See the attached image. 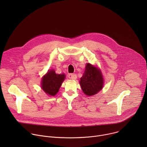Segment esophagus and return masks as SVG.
<instances>
[{
  "mask_svg": "<svg viewBox=\"0 0 147 147\" xmlns=\"http://www.w3.org/2000/svg\"><path fill=\"white\" fill-rule=\"evenodd\" d=\"M69 78L71 79V80H76L77 78V75L75 74H73V73H70L69 74Z\"/></svg>",
  "mask_w": 147,
  "mask_h": 147,
  "instance_id": "34e87169",
  "label": "esophagus"
}]
</instances>
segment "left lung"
I'll list each match as a JSON object with an SVG mask.
<instances>
[{
	"instance_id": "obj_1",
	"label": "left lung",
	"mask_w": 147,
	"mask_h": 147,
	"mask_svg": "<svg viewBox=\"0 0 147 147\" xmlns=\"http://www.w3.org/2000/svg\"><path fill=\"white\" fill-rule=\"evenodd\" d=\"M103 80L100 70L91 64L87 63L80 83L84 93L87 95L92 96L102 89L103 84Z\"/></svg>"
}]
</instances>
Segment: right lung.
<instances>
[{
    "label": "right lung",
    "instance_id": "obj_1",
    "mask_svg": "<svg viewBox=\"0 0 147 147\" xmlns=\"http://www.w3.org/2000/svg\"><path fill=\"white\" fill-rule=\"evenodd\" d=\"M65 78V74H57L53 70H51L43 77L41 87L48 95L55 96Z\"/></svg>",
    "mask_w": 147,
    "mask_h": 147
}]
</instances>
